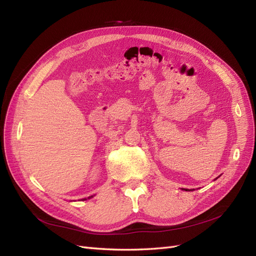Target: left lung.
<instances>
[{
  "mask_svg": "<svg viewBox=\"0 0 256 256\" xmlns=\"http://www.w3.org/2000/svg\"><path fill=\"white\" fill-rule=\"evenodd\" d=\"M186 191H192V190H186Z\"/></svg>",
  "mask_w": 256,
  "mask_h": 256,
  "instance_id": "8db88e82",
  "label": "left lung"
}]
</instances>
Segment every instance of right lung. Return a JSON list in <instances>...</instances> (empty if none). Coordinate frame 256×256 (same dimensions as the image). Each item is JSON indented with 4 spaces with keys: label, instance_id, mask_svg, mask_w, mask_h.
<instances>
[{
    "label": "right lung",
    "instance_id": "obj_1",
    "mask_svg": "<svg viewBox=\"0 0 256 256\" xmlns=\"http://www.w3.org/2000/svg\"><path fill=\"white\" fill-rule=\"evenodd\" d=\"M92 198V196H88V198ZM88 198H82V200H88Z\"/></svg>",
    "mask_w": 256,
    "mask_h": 256
}]
</instances>
